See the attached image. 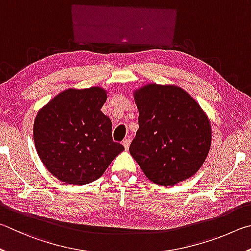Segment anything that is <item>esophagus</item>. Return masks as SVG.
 <instances>
[{
  "mask_svg": "<svg viewBox=\"0 0 251 251\" xmlns=\"http://www.w3.org/2000/svg\"><path fill=\"white\" fill-rule=\"evenodd\" d=\"M130 142H131V140L128 138V139H125L122 141V144H123V147H125V149L126 150H128L129 149V147H130Z\"/></svg>",
  "mask_w": 251,
  "mask_h": 251,
  "instance_id": "1",
  "label": "esophagus"
}]
</instances>
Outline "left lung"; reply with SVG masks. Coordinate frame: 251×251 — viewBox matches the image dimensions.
<instances>
[{
  "instance_id": "left-lung-1",
  "label": "left lung",
  "mask_w": 251,
  "mask_h": 251,
  "mask_svg": "<svg viewBox=\"0 0 251 251\" xmlns=\"http://www.w3.org/2000/svg\"><path fill=\"white\" fill-rule=\"evenodd\" d=\"M139 130L129 151L147 177L174 185L194 175L207 156L212 130L192 97L176 86L156 83L135 91Z\"/></svg>"
}]
</instances>
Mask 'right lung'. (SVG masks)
<instances>
[{"instance_id":"add662e5","label":"right lung","mask_w":251,"mask_h":251,"mask_svg":"<svg viewBox=\"0 0 251 251\" xmlns=\"http://www.w3.org/2000/svg\"><path fill=\"white\" fill-rule=\"evenodd\" d=\"M107 94L99 87L67 89L39 110L34 142L43 164L61 182L85 185L98 179L119 153L111 120L100 111Z\"/></svg>"}]
</instances>
